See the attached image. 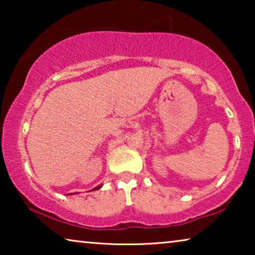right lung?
Masks as SVG:
<instances>
[{"instance_id": "right-lung-1", "label": "right lung", "mask_w": 255, "mask_h": 255, "mask_svg": "<svg viewBox=\"0 0 255 255\" xmlns=\"http://www.w3.org/2000/svg\"><path fill=\"white\" fill-rule=\"evenodd\" d=\"M102 187V184H100V185H98V187H96V188H93L92 189V191H96V190H99ZM68 195H72V193H68Z\"/></svg>"}]
</instances>
